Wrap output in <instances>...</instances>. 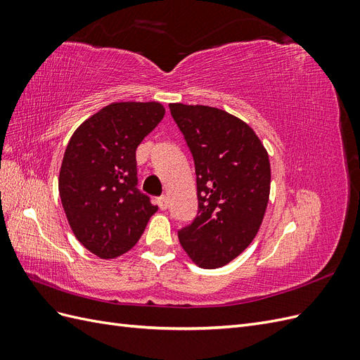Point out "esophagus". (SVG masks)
Segmentation results:
<instances>
[{"label": "esophagus", "instance_id": "esophagus-1", "mask_svg": "<svg viewBox=\"0 0 360 360\" xmlns=\"http://www.w3.org/2000/svg\"><path fill=\"white\" fill-rule=\"evenodd\" d=\"M158 205L160 207V210H167L168 209V198L165 195H162V197L158 198Z\"/></svg>", "mask_w": 360, "mask_h": 360}]
</instances>
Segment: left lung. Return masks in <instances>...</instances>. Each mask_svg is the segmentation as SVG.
<instances>
[{"label": "left lung", "mask_w": 360, "mask_h": 360, "mask_svg": "<svg viewBox=\"0 0 360 360\" xmlns=\"http://www.w3.org/2000/svg\"><path fill=\"white\" fill-rule=\"evenodd\" d=\"M197 174L198 213L179 231L195 264L230 263L254 240L270 193V162L259 138L240 118L204 105L169 103Z\"/></svg>", "instance_id": "left-lung-1"}]
</instances>
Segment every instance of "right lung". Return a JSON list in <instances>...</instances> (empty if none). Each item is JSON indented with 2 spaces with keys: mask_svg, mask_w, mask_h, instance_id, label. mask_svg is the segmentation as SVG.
I'll list each match as a JSON object with an SVG mask.
<instances>
[{
  "mask_svg": "<svg viewBox=\"0 0 360 360\" xmlns=\"http://www.w3.org/2000/svg\"><path fill=\"white\" fill-rule=\"evenodd\" d=\"M163 115L158 102H115L69 141L58 179L63 209L76 238L103 259L132 249L158 212L136 188V148Z\"/></svg>",
  "mask_w": 360,
  "mask_h": 360,
  "instance_id": "1",
  "label": "right lung"
}]
</instances>
